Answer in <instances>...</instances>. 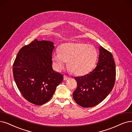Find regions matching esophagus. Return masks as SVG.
<instances>
[{
	"label": "esophagus",
	"instance_id": "1",
	"mask_svg": "<svg viewBox=\"0 0 132 132\" xmlns=\"http://www.w3.org/2000/svg\"><path fill=\"white\" fill-rule=\"evenodd\" d=\"M70 78L68 77V76H66V75H64V81H66V80H68V79H69Z\"/></svg>",
	"mask_w": 132,
	"mask_h": 132
}]
</instances>
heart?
Listing matches in <instances>:
<instances>
[{
  "label": "heart",
  "instance_id": "heart-1",
  "mask_svg": "<svg viewBox=\"0 0 132 132\" xmlns=\"http://www.w3.org/2000/svg\"><path fill=\"white\" fill-rule=\"evenodd\" d=\"M98 53L95 47L83 43H67L62 44L59 52L52 55L58 70H62L66 62L68 67L77 75H83L90 72L95 65Z\"/></svg>",
  "mask_w": 132,
  "mask_h": 132
}]
</instances>
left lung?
Here are the masks:
<instances>
[{
  "label": "left lung",
  "instance_id": "1",
  "mask_svg": "<svg viewBox=\"0 0 132 132\" xmlns=\"http://www.w3.org/2000/svg\"><path fill=\"white\" fill-rule=\"evenodd\" d=\"M97 65L88 74L75 77L77 86L73 93L75 102L84 108L95 106L106 98L114 87L115 64L112 54L101 46Z\"/></svg>",
  "mask_w": 132,
  "mask_h": 132
}]
</instances>
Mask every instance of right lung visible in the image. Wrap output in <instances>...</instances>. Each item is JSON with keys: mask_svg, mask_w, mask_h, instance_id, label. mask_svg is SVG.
Masks as SVG:
<instances>
[{"mask_svg": "<svg viewBox=\"0 0 132 132\" xmlns=\"http://www.w3.org/2000/svg\"><path fill=\"white\" fill-rule=\"evenodd\" d=\"M55 46L48 40L35 39L19 51L13 64L16 85L23 96L40 106L53 96L63 76L52 67V52Z\"/></svg>", "mask_w": 132, "mask_h": 132, "instance_id": "obj_1", "label": "right lung"}]
</instances>
